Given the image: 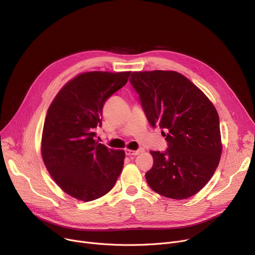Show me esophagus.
<instances>
[{
  "mask_svg": "<svg viewBox=\"0 0 255 255\" xmlns=\"http://www.w3.org/2000/svg\"><path fill=\"white\" fill-rule=\"evenodd\" d=\"M139 152L140 151H133V150H129V149H126L125 150V153H126V155H128V156H132V155H138L139 154Z\"/></svg>",
  "mask_w": 255,
  "mask_h": 255,
  "instance_id": "esophagus-1",
  "label": "esophagus"
}]
</instances>
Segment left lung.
Returning a JSON list of instances; mask_svg holds the SVG:
<instances>
[{
  "label": "left lung",
  "instance_id": "left-lung-1",
  "mask_svg": "<svg viewBox=\"0 0 255 255\" xmlns=\"http://www.w3.org/2000/svg\"><path fill=\"white\" fill-rule=\"evenodd\" d=\"M129 82L152 127L167 132L162 131L167 150L151 151L154 163L145 173L146 182L165 197H191L204 188L220 161L222 144L215 106L176 71L132 72Z\"/></svg>",
  "mask_w": 255,
  "mask_h": 255
}]
</instances>
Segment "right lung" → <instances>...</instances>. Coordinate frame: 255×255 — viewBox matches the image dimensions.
<instances>
[{
  "instance_id": "obj_1",
  "label": "right lung",
  "mask_w": 255,
  "mask_h": 255,
  "mask_svg": "<svg viewBox=\"0 0 255 255\" xmlns=\"http://www.w3.org/2000/svg\"><path fill=\"white\" fill-rule=\"evenodd\" d=\"M131 72L91 71L75 76L57 94L44 121L41 155L52 179L70 196L91 202L112 190L125 152L99 143L105 101L124 87Z\"/></svg>"
}]
</instances>
